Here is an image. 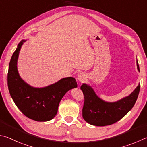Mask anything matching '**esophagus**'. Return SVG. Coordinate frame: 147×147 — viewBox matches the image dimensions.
Instances as JSON below:
<instances>
[{
    "instance_id": "1",
    "label": "esophagus",
    "mask_w": 147,
    "mask_h": 147,
    "mask_svg": "<svg viewBox=\"0 0 147 147\" xmlns=\"http://www.w3.org/2000/svg\"><path fill=\"white\" fill-rule=\"evenodd\" d=\"M77 79H78L80 82H84L85 80V79H86V76H85V74L84 73H80L78 74V76H77Z\"/></svg>"
}]
</instances>
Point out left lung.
Instances as JSON below:
<instances>
[{"mask_svg":"<svg viewBox=\"0 0 147 147\" xmlns=\"http://www.w3.org/2000/svg\"><path fill=\"white\" fill-rule=\"evenodd\" d=\"M137 69L140 72L138 60ZM80 89L85 99L82 109L83 118L90 125L103 127L118 121L131 110L137 100L140 84L129 96L115 102H108L101 99L89 85L83 84Z\"/></svg>","mask_w":147,"mask_h":147,"instance_id":"1","label":"left lung"}]
</instances>
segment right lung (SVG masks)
Here are the masks:
<instances>
[{
  "label": "right lung",
  "mask_w": 147,
  "mask_h": 147,
  "mask_svg": "<svg viewBox=\"0 0 147 147\" xmlns=\"http://www.w3.org/2000/svg\"><path fill=\"white\" fill-rule=\"evenodd\" d=\"M26 40H22L11 58L7 85L15 105L26 116L36 121H47L57 115L61 100L65 93L77 87L73 77H67L48 86L37 88L27 84L20 76L17 61L21 47Z\"/></svg>",
  "instance_id": "add662e5"
}]
</instances>
